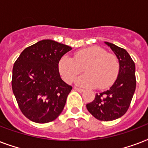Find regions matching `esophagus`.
Wrapping results in <instances>:
<instances>
[{"label": "esophagus", "instance_id": "1", "mask_svg": "<svg viewBox=\"0 0 148 148\" xmlns=\"http://www.w3.org/2000/svg\"><path fill=\"white\" fill-rule=\"evenodd\" d=\"M74 90H77V91H78V92H80V93L84 92V90H83V89H81V88H74Z\"/></svg>", "mask_w": 148, "mask_h": 148}]
</instances>
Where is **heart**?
<instances>
[{
  "label": "heart",
  "mask_w": 148,
  "mask_h": 148,
  "mask_svg": "<svg viewBox=\"0 0 148 148\" xmlns=\"http://www.w3.org/2000/svg\"><path fill=\"white\" fill-rule=\"evenodd\" d=\"M58 71L62 78L71 84L84 67L86 74L77 79L78 86L105 89L115 81L119 73V60L114 54L98 46L80 50L74 58L64 55L58 61Z\"/></svg>",
  "instance_id": "b5f03b06"
}]
</instances>
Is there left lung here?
Segmentation results:
<instances>
[{"instance_id": "obj_1", "label": "left lung", "mask_w": 148, "mask_h": 148, "mask_svg": "<svg viewBox=\"0 0 148 148\" xmlns=\"http://www.w3.org/2000/svg\"><path fill=\"white\" fill-rule=\"evenodd\" d=\"M104 43L119 60V73L110 89L96 94L95 100L86 107L97 120L110 121L122 117L130 106L136 88L135 64L126 50L111 43Z\"/></svg>"}]
</instances>
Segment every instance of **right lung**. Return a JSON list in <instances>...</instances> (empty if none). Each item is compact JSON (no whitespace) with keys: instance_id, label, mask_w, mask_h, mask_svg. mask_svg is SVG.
<instances>
[{"instance_id":"obj_1","label":"right lung","mask_w":148,"mask_h":148,"mask_svg":"<svg viewBox=\"0 0 148 148\" xmlns=\"http://www.w3.org/2000/svg\"><path fill=\"white\" fill-rule=\"evenodd\" d=\"M72 48L52 40L27 47L15 61L12 90L20 109L31 121L45 124L62 112L71 86L60 78L58 61Z\"/></svg>"}]
</instances>
